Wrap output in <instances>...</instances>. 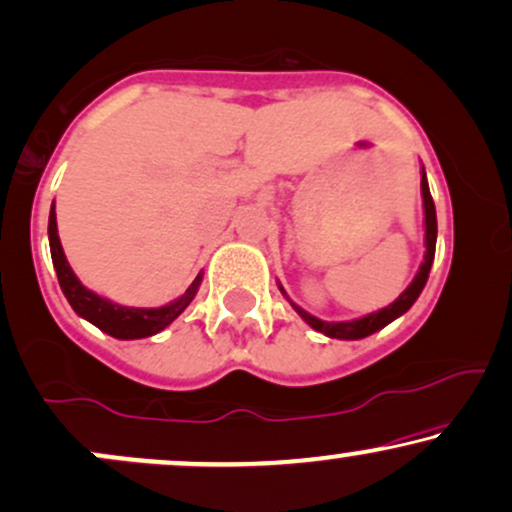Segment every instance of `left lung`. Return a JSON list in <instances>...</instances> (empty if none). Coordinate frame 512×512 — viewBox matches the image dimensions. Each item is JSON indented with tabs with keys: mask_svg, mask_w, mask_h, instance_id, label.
<instances>
[{
	"mask_svg": "<svg viewBox=\"0 0 512 512\" xmlns=\"http://www.w3.org/2000/svg\"><path fill=\"white\" fill-rule=\"evenodd\" d=\"M422 198H424L426 254H424L422 268H419V273L414 275V280L410 282V287H407V290L402 292L393 304H388L386 309L376 311V314H369V316H364V318H357V321L328 323V321H321V318L311 316L309 311L302 309V306H297L294 302H290L294 306V311H297V314L302 316L311 328L318 330V333L328 335V338L362 340V338H366V335H371V333H376V330L386 328L390 321L400 318L407 309H410L414 302H417V297L424 290L426 280H429V270H431V263H434V254H436V232H438V227H436V206H434V198H431L429 182H426V172L424 170H422ZM280 290H282V287H280ZM282 294H285V290H282Z\"/></svg>",
	"mask_w": 512,
	"mask_h": 512,
	"instance_id": "1",
	"label": "left lung"
}]
</instances>
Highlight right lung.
Wrapping results in <instances>:
<instances>
[{"label": "right lung", "instance_id": "add662e5", "mask_svg": "<svg viewBox=\"0 0 512 512\" xmlns=\"http://www.w3.org/2000/svg\"><path fill=\"white\" fill-rule=\"evenodd\" d=\"M47 234H50V251H52V263L57 270L59 287H62L64 297L69 299L71 309L78 316L86 318V321L98 326L102 333L112 335L117 340H138L148 338V335L160 333L177 318L186 306L191 304V299L196 297L198 285H201V273L196 275V280L191 282V287L182 297L174 299V302L158 306V309H134V306H122L114 304L110 299L100 297V294L90 292L88 287L81 285V280L76 278L74 270H71L69 261H66L62 242H59L57 234V215H54V206L50 210V225H47Z\"/></svg>", "mask_w": 512, "mask_h": 512}]
</instances>
